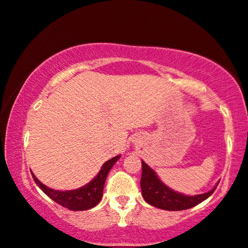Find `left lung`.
<instances>
[{"mask_svg":"<svg viewBox=\"0 0 248 248\" xmlns=\"http://www.w3.org/2000/svg\"><path fill=\"white\" fill-rule=\"evenodd\" d=\"M217 183L210 191L199 195H185L183 193L176 191L168 187L162 180L158 178L156 172L141 161V195L144 200L152 206L167 211H183L202 203L203 201L212 195L217 186Z\"/></svg>","mask_w":248,"mask_h":248,"instance_id":"obj_1","label":"left lung"}]
</instances>
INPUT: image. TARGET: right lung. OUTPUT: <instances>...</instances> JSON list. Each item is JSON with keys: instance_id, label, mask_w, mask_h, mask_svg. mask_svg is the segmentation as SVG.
<instances>
[{"instance_id": "obj_1", "label": "right lung", "mask_w": 248, "mask_h": 248, "mask_svg": "<svg viewBox=\"0 0 248 248\" xmlns=\"http://www.w3.org/2000/svg\"><path fill=\"white\" fill-rule=\"evenodd\" d=\"M121 155L110 158L102 166L100 172L92 179L90 183L86 184L85 186L79 187L77 189L72 190H57L52 189L44 184L39 181L34 173L31 172V176L34 178L35 183L49 199H52L54 202L60 204L65 209L71 211H86L93 209L96 206L103 196V188L107 179L108 173L110 172L114 163L120 158Z\"/></svg>"}]
</instances>
